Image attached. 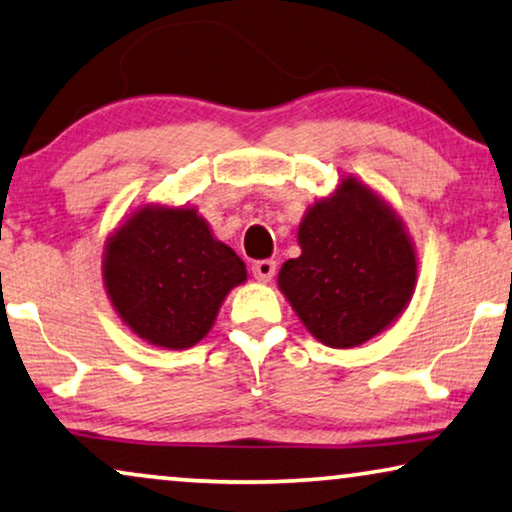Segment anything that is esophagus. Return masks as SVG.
Returning <instances> with one entry per match:
<instances>
[{"mask_svg":"<svg viewBox=\"0 0 512 512\" xmlns=\"http://www.w3.org/2000/svg\"><path fill=\"white\" fill-rule=\"evenodd\" d=\"M252 274H255L257 281L267 283V281H271V278H274V274H276V262H274V260H260V262H255V264H252Z\"/></svg>","mask_w":512,"mask_h":512,"instance_id":"34e87169","label":"esophagus"}]
</instances>
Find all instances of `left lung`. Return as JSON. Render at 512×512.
Listing matches in <instances>:
<instances>
[{"instance_id":"obj_1","label":"left lung","mask_w":512,"mask_h":512,"mask_svg":"<svg viewBox=\"0 0 512 512\" xmlns=\"http://www.w3.org/2000/svg\"><path fill=\"white\" fill-rule=\"evenodd\" d=\"M302 255L288 260L278 288L318 342L351 349L384 332L410 304L417 252L395 210L356 177L306 210Z\"/></svg>"}]
</instances>
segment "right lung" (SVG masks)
I'll return each instance as SVG.
<instances>
[{"label": "right lung", "instance_id": "right-lung-1", "mask_svg": "<svg viewBox=\"0 0 512 512\" xmlns=\"http://www.w3.org/2000/svg\"><path fill=\"white\" fill-rule=\"evenodd\" d=\"M245 264L196 208L142 206L107 238L102 281L121 320L161 349H189L213 327Z\"/></svg>", "mask_w": 512, "mask_h": 512}]
</instances>
